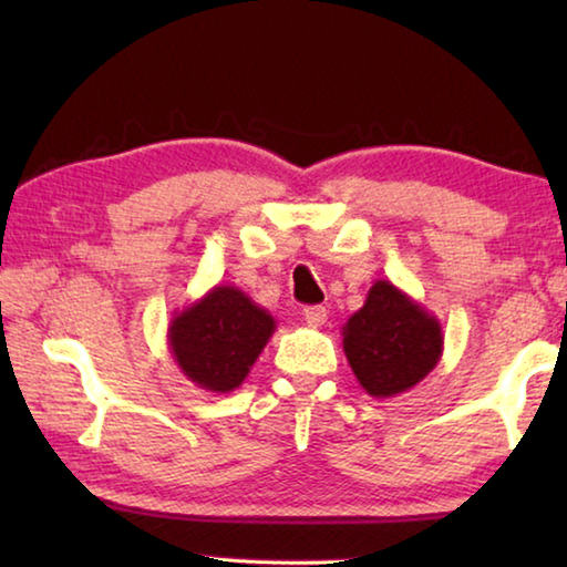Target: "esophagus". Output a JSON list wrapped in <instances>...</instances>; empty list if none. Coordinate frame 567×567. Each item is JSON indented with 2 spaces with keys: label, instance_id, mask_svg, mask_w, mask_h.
Wrapping results in <instances>:
<instances>
[{
  "label": "esophagus",
  "instance_id": "obj_1",
  "mask_svg": "<svg viewBox=\"0 0 567 567\" xmlns=\"http://www.w3.org/2000/svg\"><path fill=\"white\" fill-rule=\"evenodd\" d=\"M305 315V322L310 324V328H322L324 320H328V310H324L322 305H312V307H305L302 310Z\"/></svg>",
  "mask_w": 567,
  "mask_h": 567
}]
</instances>
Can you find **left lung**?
Here are the masks:
<instances>
[{
    "label": "left lung",
    "instance_id": "left-lung-1",
    "mask_svg": "<svg viewBox=\"0 0 567 567\" xmlns=\"http://www.w3.org/2000/svg\"><path fill=\"white\" fill-rule=\"evenodd\" d=\"M443 324L390 280L370 287L368 300L342 324V350L372 398H395L425 380L443 358Z\"/></svg>",
    "mask_w": 567,
    "mask_h": 567
}]
</instances>
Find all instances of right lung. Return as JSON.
I'll list each match as a JSON object with an SVG mask.
<instances>
[{"mask_svg": "<svg viewBox=\"0 0 567 567\" xmlns=\"http://www.w3.org/2000/svg\"><path fill=\"white\" fill-rule=\"evenodd\" d=\"M275 318L235 285H217L175 312L167 344L182 375L209 392L243 385L275 332Z\"/></svg>", "mask_w": 567, "mask_h": 567, "instance_id": "right-lung-1", "label": "right lung"}]
</instances>
